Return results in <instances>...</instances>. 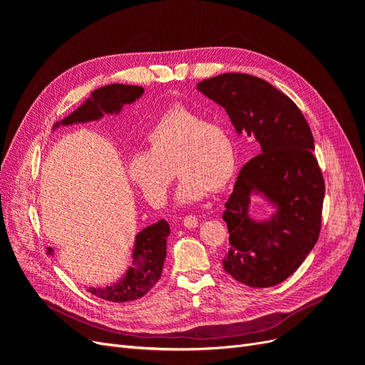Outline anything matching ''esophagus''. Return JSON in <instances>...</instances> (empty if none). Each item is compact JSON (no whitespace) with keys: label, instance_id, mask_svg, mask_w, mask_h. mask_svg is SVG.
Wrapping results in <instances>:
<instances>
[{"label":"esophagus","instance_id":"obj_1","mask_svg":"<svg viewBox=\"0 0 365 365\" xmlns=\"http://www.w3.org/2000/svg\"><path fill=\"white\" fill-rule=\"evenodd\" d=\"M182 224H184V227H187V228H196V227H197V217L193 216V215L185 216V217L182 219Z\"/></svg>","mask_w":365,"mask_h":365}]
</instances>
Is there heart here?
Instances as JSON below:
<instances>
[{
  "label": "heart",
  "instance_id": "1",
  "mask_svg": "<svg viewBox=\"0 0 365 365\" xmlns=\"http://www.w3.org/2000/svg\"><path fill=\"white\" fill-rule=\"evenodd\" d=\"M181 176L175 200L180 205L202 201L233 178L235 145L230 132L189 108L165 111L146 134V150L126 160V173L146 201L163 205L173 173Z\"/></svg>",
  "mask_w": 365,
  "mask_h": 365
}]
</instances>
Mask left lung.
Returning a JSON list of instances; mask_svg holds the SVG:
<instances>
[{"instance_id": "left-lung-1", "label": "left lung", "mask_w": 365, "mask_h": 365, "mask_svg": "<svg viewBox=\"0 0 365 365\" xmlns=\"http://www.w3.org/2000/svg\"><path fill=\"white\" fill-rule=\"evenodd\" d=\"M196 88L225 108L239 135L244 132L260 146L225 202L230 248L222 264L240 283L271 288L298 269L322 230L326 189L311 128L291 98L260 77L225 73ZM254 194L274 207L269 218L249 215Z\"/></svg>"}]
</instances>
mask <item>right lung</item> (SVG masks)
Masks as SVG:
<instances>
[{
    "label": "right lung",
    "mask_w": 365,
    "mask_h": 365,
    "mask_svg": "<svg viewBox=\"0 0 365 365\" xmlns=\"http://www.w3.org/2000/svg\"><path fill=\"white\" fill-rule=\"evenodd\" d=\"M145 93V88L134 85L113 83L97 88L91 97L63 120L53 126V130L59 126H70L77 123L101 120L105 114H120L125 105L134 103ZM170 235V227L164 219L143 228L135 236L134 250H132V264L121 277L108 286H90L86 291L93 295L113 303L134 302L146 295L161 277L163 264L165 260V247ZM48 254H54L48 248Z\"/></svg>",
    "instance_id": "add662e5"
}]
</instances>
